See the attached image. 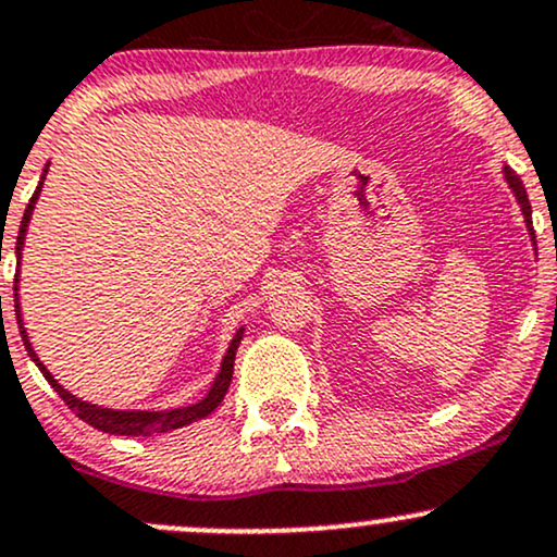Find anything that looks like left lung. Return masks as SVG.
I'll return each mask as SVG.
<instances>
[{
    "mask_svg": "<svg viewBox=\"0 0 557 557\" xmlns=\"http://www.w3.org/2000/svg\"><path fill=\"white\" fill-rule=\"evenodd\" d=\"M503 174H505V182H507V187L512 189V195H516L518 206H521V211H523V222H527V227H529V235H531V240H534V224H531V203H529L527 187H523L521 176H518L516 171H512L510 166H503Z\"/></svg>",
    "mask_w": 557,
    "mask_h": 557,
    "instance_id": "left-lung-1",
    "label": "left lung"
}]
</instances>
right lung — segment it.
Segmentation results:
<instances>
[{"instance_id":"1","label":"right lung","mask_w":557,"mask_h":557,"mask_svg":"<svg viewBox=\"0 0 557 557\" xmlns=\"http://www.w3.org/2000/svg\"><path fill=\"white\" fill-rule=\"evenodd\" d=\"M47 166H50V163H47ZM47 166H45V171H41V180H39V187H36L34 198L28 200L26 213H23V222H21V230H17V243H15V256H17V269H15V320H17V330H21V338H23V346H26L28 357L34 359L36 368H39L41 375L47 377V383H50V386L58 391L60 399H63L65 405H69L73 412H76V418H82L84 423H89L91 428H97V431L113 433V436H156V433H169V431H176V428H185L189 423H195V420L209 418L213 409L222 405L224 394H227L230 381H232V370H235V354H237V346H240L246 327L237 330L235 338L230 341L227 354H224V359H222V368H219L216 377H213V383H211V388H209V394H206L203 399L195 401V405H189V407L156 409V412H150V409H110V407H100V405H91V401L78 399V396H73L69 388L60 386V383L54 381L52 372L45 368V362H41V359L36 357L34 346H30V341H28L26 325H23V317H21V298H17V277H21V250H23V246H26V232H28L30 213H34V209H36V200H39L41 185H45V180H47Z\"/></svg>"}]
</instances>
